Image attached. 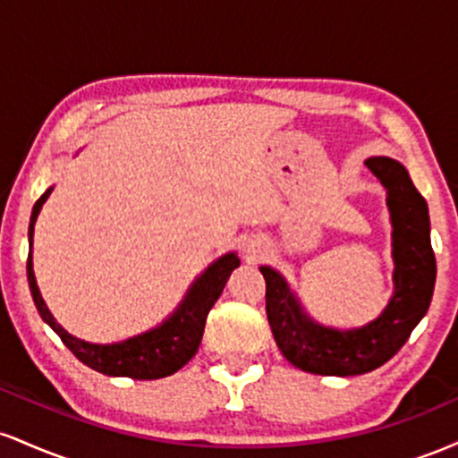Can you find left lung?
<instances>
[{
  "instance_id": "1",
  "label": "left lung",
  "mask_w": 458,
  "mask_h": 458,
  "mask_svg": "<svg viewBox=\"0 0 458 458\" xmlns=\"http://www.w3.org/2000/svg\"><path fill=\"white\" fill-rule=\"evenodd\" d=\"M366 165L387 189L392 217L394 297L366 327L338 331L320 327L303 314L288 284L271 267H260L267 284V318L282 355L312 375L353 377L392 360L407 343L430 306L435 288L433 247L427 199L413 187L407 170L390 157H370Z\"/></svg>"
}]
</instances>
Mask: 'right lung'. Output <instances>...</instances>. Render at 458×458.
Returning <instances> with one entry per match:
<instances>
[{
	"mask_svg": "<svg viewBox=\"0 0 458 458\" xmlns=\"http://www.w3.org/2000/svg\"><path fill=\"white\" fill-rule=\"evenodd\" d=\"M51 189L36 199L34 211L30 219V247L31 236H34V224L38 217L40 208H43L45 199L49 198ZM241 265L236 254H225L219 260H215L202 276L193 282L189 293L182 299V303L172 314L165 323L159 325L157 329L146 331V334L135 335V338L124 340L118 344H90L77 340L51 317L49 308L45 306L43 297H40L38 286H36L34 269H31V251L28 256V282L31 297H34L36 308H38L40 317L45 323L51 325V329L60 335L71 353L90 366L92 370L103 372L109 377H129V379H163V377L174 375L182 366L198 353L199 340L204 334V323H207L208 310L215 306L219 295H222L225 282H228L230 273Z\"/></svg>",
	"mask_w": 458,
	"mask_h": 458,
	"instance_id": "1",
	"label": "right lung"
}]
</instances>
